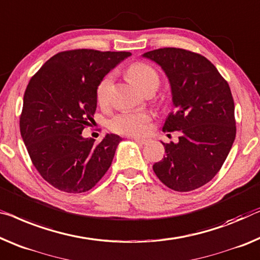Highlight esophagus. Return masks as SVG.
<instances>
[{
  "instance_id": "34e87169",
  "label": "esophagus",
  "mask_w": 260,
  "mask_h": 260,
  "mask_svg": "<svg viewBox=\"0 0 260 260\" xmlns=\"http://www.w3.org/2000/svg\"><path fill=\"white\" fill-rule=\"evenodd\" d=\"M132 140H134L137 143H139V145H147L148 143V140L147 139H139V138H133Z\"/></svg>"
}]
</instances>
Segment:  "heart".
Returning a JSON list of instances; mask_svg holds the SVG:
<instances>
[{
	"label": "heart",
	"mask_w": 260,
	"mask_h": 260,
	"mask_svg": "<svg viewBox=\"0 0 260 260\" xmlns=\"http://www.w3.org/2000/svg\"><path fill=\"white\" fill-rule=\"evenodd\" d=\"M128 76L138 85V87L145 93L146 91L155 90L160 85V77L157 72L146 63H134L128 69ZM113 76L107 75L99 81L96 86L95 95L99 105H106L110 99L111 85ZM150 115L146 112H123L111 120L110 128L119 134L139 137L146 133L147 123Z\"/></svg>",
	"instance_id": "1"
}]
</instances>
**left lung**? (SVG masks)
<instances>
[{
    "mask_svg": "<svg viewBox=\"0 0 260 260\" xmlns=\"http://www.w3.org/2000/svg\"><path fill=\"white\" fill-rule=\"evenodd\" d=\"M142 57L161 67L169 80L175 111L162 131L180 132L179 142H162L166 155L153 170L173 190H195L214 179L235 141L229 84L210 60L188 50L164 48Z\"/></svg>",
    "mask_w": 260,
    "mask_h": 260,
    "instance_id": "obj_1",
    "label": "left lung"
}]
</instances>
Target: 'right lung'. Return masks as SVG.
Returning <instances> with one entry per match:
<instances>
[{"label": "right lung", "mask_w": 260, "mask_h": 260, "mask_svg": "<svg viewBox=\"0 0 260 260\" xmlns=\"http://www.w3.org/2000/svg\"><path fill=\"white\" fill-rule=\"evenodd\" d=\"M131 55L90 49L63 51L30 79L19 128L34 166L52 187L85 192L111 167L122 139L106 134L94 145L81 133L93 121L99 81Z\"/></svg>", "instance_id": "obj_1"}]
</instances>
